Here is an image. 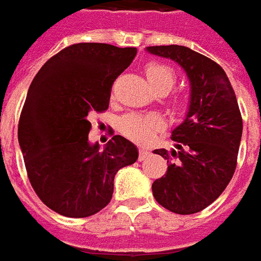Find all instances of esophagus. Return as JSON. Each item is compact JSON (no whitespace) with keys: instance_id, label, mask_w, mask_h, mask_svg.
Wrapping results in <instances>:
<instances>
[{"instance_id":"obj_1","label":"esophagus","mask_w":261,"mask_h":261,"mask_svg":"<svg viewBox=\"0 0 261 261\" xmlns=\"http://www.w3.org/2000/svg\"><path fill=\"white\" fill-rule=\"evenodd\" d=\"M149 152L148 149H139V161H143L145 158H148L149 156Z\"/></svg>"}]
</instances>
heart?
<instances>
[{
  "instance_id": "heart-1",
  "label": "heart",
  "mask_w": 261,
  "mask_h": 261,
  "mask_svg": "<svg viewBox=\"0 0 261 261\" xmlns=\"http://www.w3.org/2000/svg\"><path fill=\"white\" fill-rule=\"evenodd\" d=\"M150 85L156 88L159 85H173L175 72L168 65L159 62H150L145 69ZM120 132L126 138L138 143L149 142L156 132L165 127V119L159 113H130L120 120Z\"/></svg>"
}]
</instances>
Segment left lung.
<instances>
[{"label":"left lung","instance_id":"obj_1","mask_svg":"<svg viewBox=\"0 0 261 261\" xmlns=\"http://www.w3.org/2000/svg\"><path fill=\"white\" fill-rule=\"evenodd\" d=\"M156 57L182 66L190 86L189 108L172 130L175 149H156L168 170L152 185L156 202L177 215L206 209L223 193L236 170L243 120L223 68L182 45L148 46Z\"/></svg>","mask_w":261,"mask_h":261}]
</instances>
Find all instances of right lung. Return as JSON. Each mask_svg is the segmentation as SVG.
Listing matches in <instances>:
<instances>
[{"instance_id": "right-lung-1", "label": "right lung", "mask_w": 261, "mask_h": 261, "mask_svg": "<svg viewBox=\"0 0 261 261\" xmlns=\"http://www.w3.org/2000/svg\"><path fill=\"white\" fill-rule=\"evenodd\" d=\"M136 48L73 44L48 59L27 93L18 142L32 188L44 204L66 217H88L111 202L118 170L138 161V148L115 135L91 143L89 113L107 111L115 79Z\"/></svg>"}]
</instances>
